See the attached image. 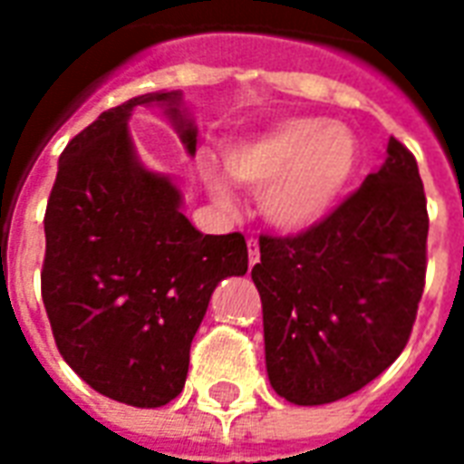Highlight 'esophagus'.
I'll list each match as a JSON object with an SVG mask.
<instances>
[{"instance_id": "34e87169", "label": "esophagus", "mask_w": 464, "mask_h": 464, "mask_svg": "<svg viewBox=\"0 0 464 464\" xmlns=\"http://www.w3.org/2000/svg\"><path fill=\"white\" fill-rule=\"evenodd\" d=\"M261 261V251H258V241L256 238H248V266H256Z\"/></svg>"}]
</instances>
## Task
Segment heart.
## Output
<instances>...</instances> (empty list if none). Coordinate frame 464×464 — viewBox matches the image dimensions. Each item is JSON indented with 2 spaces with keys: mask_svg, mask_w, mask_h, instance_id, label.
I'll use <instances>...</instances> for the list:
<instances>
[{
  "mask_svg": "<svg viewBox=\"0 0 464 464\" xmlns=\"http://www.w3.org/2000/svg\"><path fill=\"white\" fill-rule=\"evenodd\" d=\"M233 181L261 191V213L278 231L303 233L323 223L350 188L360 166V143L343 123L285 119L253 139L223 151ZM206 186L221 203H231L213 161L201 163Z\"/></svg>",
  "mask_w": 464,
  "mask_h": 464,
  "instance_id": "heart-1",
  "label": "heart"
}]
</instances>
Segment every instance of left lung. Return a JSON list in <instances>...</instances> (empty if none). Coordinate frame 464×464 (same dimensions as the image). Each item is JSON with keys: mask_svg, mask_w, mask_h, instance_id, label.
<instances>
[{"mask_svg": "<svg viewBox=\"0 0 464 464\" xmlns=\"http://www.w3.org/2000/svg\"><path fill=\"white\" fill-rule=\"evenodd\" d=\"M428 201L415 156H388L318 226L261 236L251 278L261 293L266 370L295 405L348 398L408 345L428 268Z\"/></svg>", "mask_w": 464, "mask_h": 464, "instance_id": "left-lung-1", "label": "left lung"}]
</instances>
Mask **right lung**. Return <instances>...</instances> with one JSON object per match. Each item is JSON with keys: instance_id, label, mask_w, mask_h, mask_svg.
Segmentation results:
<instances>
[{"instance_id": "obj_1", "label": "right lung", "mask_w": 464, "mask_h": 464, "mask_svg": "<svg viewBox=\"0 0 464 464\" xmlns=\"http://www.w3.org/2000/svg\"><path fill=\"white\" fill-rule=\"evenodd\" d=\"M141 104L163 106L196 153L181 92L129 99L76 133L46 203L42 298L79 378L133 408H161L183 390L213 288L248 271V248L241 233L196 231L176 183L139 161L129 116Z\"/></svg>"}]
</instances>
